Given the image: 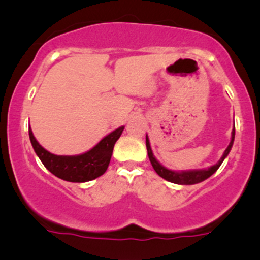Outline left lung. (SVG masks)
<instances>
[{"mask_svg":"<svg viewBox=\"0 0 260 260\" xmlns=\"http://www.w3.org/2000/svg\"><path fill=\"white\" fill-rule=\"evenodd\" d=\"M234 138H235V129L233 128L232 141H230L229 146H228V148L225 149L224 154H222L221 158L219 159L217 164L212 165V166L209 167V169L190 170V171H172V170H169L165 166H162V165L157 161L156 157L153 156V153H152V148H151V145H149V140L147 136H146V147H147V153H148V158L152 164V167H153L154 171L158 174V176H161L162 179L170 181V182L179 183V185H195V183H199L201 182V181L209 179L212 174L216 172V170L219 169L220 165L222 164L225 157L229 154L230 149H232L233 147V143H234Z\"/></svg>","mask_w":260,"mask_h":260,"instance_id":"1","label":"left lung"}]
</instances>
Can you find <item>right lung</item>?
I'll use <instances>...</instances> for the list:
<instances>
[{
  "label": "right lung",
  "mask_w": 260,
  "mask_h": 260,
  "mask_svg": "<svg viewBox=\"0 0 260 260\" xmlns=\"http://www.w3.org/2000/svg\"><path fill=\"white\" fill-rule=\"evenodd\" d=\"M123 129L124 125L117 128L88 152L77 156H57L50 153L36 141L31 128L28 129V136L35 153L52 175L69 182H86L102 176L107 171L114 145Z\"/></svg>",
  "instance_id": "1"
}]
</instances>
